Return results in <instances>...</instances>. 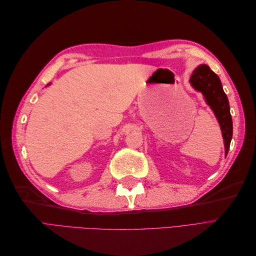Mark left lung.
I'll return each instance as SVG.
<instances>
[{
  "instance_id": "8db88e82",
  "label": "left lung",
  "mask_w": 256,
  "mask_h": 256,
  "mask_svg": "<svg viewBox=\"0 0 256 256\" xmlns=\"http://www.w3.org/2000/svg\"><path fill=\"white\" fill-rule=\"evenodd\" d=\"M192 88L203 94L207 104L212 108L216 120L220 124L222 136L226 147V156L230 150L233 136V122L230 112L228 96L222 88V84L216 76L207 65H200L192 72L190 78Z\"/></svg>"
}]
</instances>
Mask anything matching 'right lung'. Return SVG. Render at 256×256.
<instances>
[{
	"label": "right lung",
	"instance_id": "1",
	"mask_svg": "<svg viewBox=\"0 0 256 256\" xmlns=\"http://www.w3.org/2000/svg\"><path fill=\"white\" fill-rule=\"evenodd\" d=\"M49 84H50V83H49Z\"/></svg>",
	"mask_w": 256,
	"mask_h": 256
}]
</instances>
